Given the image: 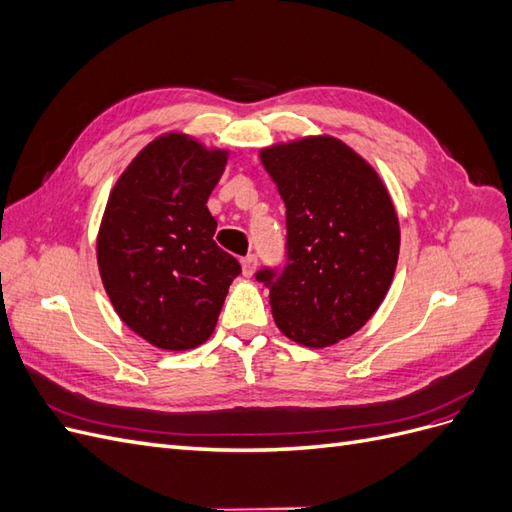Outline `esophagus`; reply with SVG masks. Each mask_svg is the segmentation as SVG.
<instances>
[{"mask_svg":"<svg viewBox=\"0 0 512 512\" xmlns=\"http://www.w3.org/2000/svg\"><path fill=\"white\" fill-rule=\"evenodd\" d=\"M256 262H258V258H256L254 254H247L245 258H241V269H243V275H245V277L254 275V271H256Z\"/></svg>","mask_w":512,"mask_h":512,"instance_id":"obj_1","label":"esophagus"}]
</instances>
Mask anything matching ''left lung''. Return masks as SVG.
Here are the masks:
<instances>
[{"label":"left lung","mask_w":512,"mask_h":512,"mask_svg":"<svg viewBox=\"0 0 512 512\" xmlns=\"http://www.w3.org/2000/svg\"><path fill=\"white\" fill-rule=\"evenodd\" d=\"M286 205V267L262 269L277 329L307 348L359 331L391 288L399 220L369 162L335 136L260 149Z\"/></svg>","instance_id":"8db88e82"}]
</instances>
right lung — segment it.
Here are the masks:
<instances>
[{"instance_id":"1","label":"right lung","mask_w":512,"mask_h":512,"mask_svg":"<svg viewBox=\"0 0 512 512\" xmlns=\"http://www.w3.org/2000/svg\"><path fill=\"white\" fill-rule=\"evenodd\" d=\"M226 162V149L168 132L138 151L108 196L96 243L102 284L117 316L156 348L205 344L241 273L213 241L207 209Z\"/></svg>"}]
</instances>
